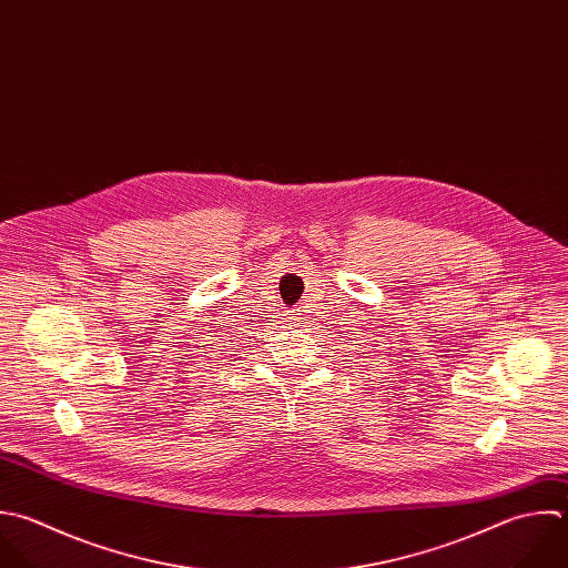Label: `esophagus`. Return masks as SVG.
<instances>
[{"instance_id": "34e87169", "label": "esophagus", "mask_w": 568, "mask_h": 568, "mask_svg": "<svg viewBox=\"0 0 568 568\" xmlns=\"http://www.w3.org/2000/svg\"><path fill=\"white\" fill-rule=\"evenodd\" d=\"M290 325H301V310H292V314H290Z\"/></svg>"}]
</instances>
